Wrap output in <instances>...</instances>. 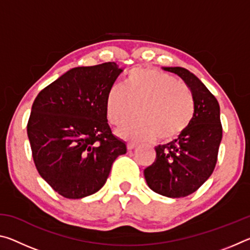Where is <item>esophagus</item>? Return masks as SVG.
<instances>
[{
	"mask_svg": "<svg viewBox=\"0 0 250 250\" xmlns=\"http://www.w3.org/2000/svg\"><path fill=\"white\" fill-rule=\"evenodd\" d=\"M128 150L129 151H132V150H134L135 147H137V145H135V143H128Z\"/></svg>",
	"mask_w": 250,
	"mask_h": 250,
	"instance_id": "obj_1",
	"label": "esophagus"
}]
</instances>
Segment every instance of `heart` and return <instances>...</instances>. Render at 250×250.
Returning <instances> with one entry per match:
<instances>
[{"label": "heart", "instance_id": "1", "mask_svg": "<svg viewBox=\"0 0 250 250\" xmlns=\"http://www.w3.org/2000/svg\"><path fill=\"white\" fill-rule=\"evenodd\" d=\"M139 118L118 130L129 141H170L184 132L193 117L188 92L175 77L152 68L130 71L124 87L112 86L105 98L109 122L121 125L134 116Z\"/></svg>", "mask_w": 250, "mask_h": 250}]
</instances>
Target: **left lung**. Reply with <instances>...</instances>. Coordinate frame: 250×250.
<instances>
[{"label": "left lung", "mask_w": 250, "mask_h": 250, "mask_svg": "<svg viewBox=\"0 0 250 250\" xmlns=\"http://www.w3.org/2000/svg\"><path fill=\"white\" fill-rule=\"evenodd\" d=\"M184 80L192 91L193 118L179 138L155 147L156 158L145 170L146 184L160 195L185 197L200 188L213 173L223 137L217 99L191 71L162 67Z\"/></svg>", "instance_id": "obj_1"}]
</instances>
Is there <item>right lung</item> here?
<instances>
[{
  "label": "right lung",
  "mask_w": 250,
  "mask_h": 250,
  "mask_svg": "<svg viewBox=\"0 0 250 250\" xmlns=\"http://www.w3.org/2000/svg\"><path fill=\"white\" fill-rule=\"evenodd\" d=\"M124 69L116 62L75 67L34 100L27 135L35 167L54 191L78 200L104 185L126 146L112 134L105 98Z\"/></svg>",
  "instance_id": "obj_1"
}]
</instances>
